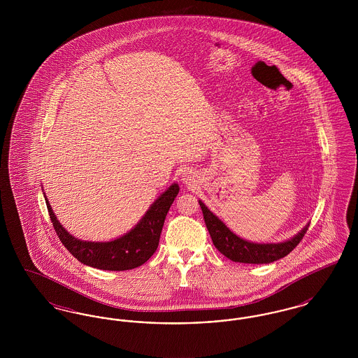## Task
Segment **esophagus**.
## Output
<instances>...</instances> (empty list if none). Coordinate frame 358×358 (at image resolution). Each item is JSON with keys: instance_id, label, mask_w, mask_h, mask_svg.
<instances>
[{"instance_id": "1", "label": "esophagus", "mask_w": 358, "mask_h": 358, "mask_svg": "<svg viewBox=\"0 0 358 358\" xmlns=\"http://www.w3.org/2000/svg\"><path fill=\"white\" fill-rule=\"evenodd\" d=\"M185 177H187V176H185ZM184 180H187V178H184Z\"/></svg>"}]
</instances>
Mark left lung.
<instances>
[{
  "label": "left lung",
  "instance_id": "obj_1",
  "mask_svg": "<svg viewBox=\"0 0 358 358\" xmlns=\"http://www.w3.org/2000/svg\"><path fill=\"white\" fill-rule=\"evenodd\" d=\"M200 206L204 215L205 225L209 231V235L215 247L227 256L232 262L238 263H248V264H263V263H273L279 260L289 252L301 243V240L307 232L305 227L298 235H295L291 240L278 244H256L251 241H245L231 232L227 225L219 220L201 201Z\"/></svg>",
  "mask_w": 358,
  "mask_h": 358
}]
</instances>
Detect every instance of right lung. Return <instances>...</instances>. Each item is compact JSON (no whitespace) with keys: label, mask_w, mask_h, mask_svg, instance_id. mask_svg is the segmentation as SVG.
<instances>
[{"label":"right lung","mask_w":358,"mask_h":358,"mask_svg":"<svg viewBox=\"0 0 358 358\" xmlns=\"http://www.w3.org/2000/svg\"><path fill=\"white\" fill-rule=\"evenodd\" d=\"M178 185L173 184L155 200L142 220L129 234L108 243L82 241L71 236L55 217V213L52 212L51 205L47 199L45 203L53 228L63 245L72 256H75L80 263L94 268L107 271H126L142 266L153 256L159 243L166 215L178 194Z\"/></svg>","instance_id":"add662e5"}]
</instances>
